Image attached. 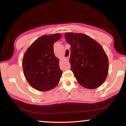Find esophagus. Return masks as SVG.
Wrapping results in <instances>:
<instances>
[{"instance_id": "obj_1", "label": "esophagus", "mask_w": 126, "mask_h": 126, "mask_svg": "<svg viewBox=\"0 0 126 126\" xmlns=\"http://www.w3.org/2000/svg\"><path fill=\"white\" fill-rule=\"evenodd\" d=\"M66 59H67V60H69V57H67V58H66Z\"/></svg>"}]
</instances>
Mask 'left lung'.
Wrapping results in <instances>:
<instances>
[{"label":"left lung","instance_id":"1","mask_svg":"<svg viewBox=\"0 0 126 126\" xmlns=\"http://www.w3.org/2000/svg\"><path fill=\"white\" fill-rule=\"evenodd\" d=\"M66 41L71 46V70L83 87L95 89L104 82L108 72V59L102 46L89 36L67 32Z\"/></svg>","mask_w":126,"mask_h":126}]
</instances>
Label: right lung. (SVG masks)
Instances as JSON below:
<instances>
[{
    "instance_id": "obj_1",
    "label": "right lung",
    "mask_w": 126,
    "mask_h": 126,
    "mask_svg": "<svg viewBox=\"0 0 126 126\" xmlns=\"http://www.w3.org/2000/svg\"><path fill=\"white\" fill-rule=\"evenodd\" d=\"M61 37L60 34L41 36L29 47L24 55V75L30 85L37 90L49 91L60 81L62 71L59 59L54 54L53 45Z\"/></svg>"
}]
</instances>
